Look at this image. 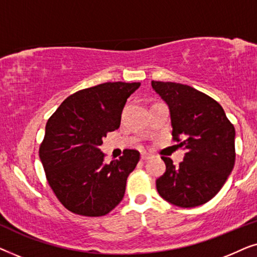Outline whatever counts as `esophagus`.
Masks as SVG:
<instances>
[{"instance_id":"obj_1","label":"esophagus","mask_w":257,"mask_h":257,"mask_svg":"<svg viewBox=\"0 0 257 257\" xmlns=\"http://www.w3.org/2000/svg\"><path fill=\"white\" fill-rule=\"evenodd\" d=\"M150 158H151L150 153H146V152L142 153V160H147V159H150Z\"/></svg>"}]
</instances>
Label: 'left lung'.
I'll return each instance as SVG.
<instances>
[{
	"label": "left lung",
	"instance_id": "1",
	"mask_svg": "<svg viewBox=\"0 0 257 257\" xmlns=\"http://www.w3.org/2000/svg\"><path fill=\"white\" fill-rule=\"evenodd\" d=\"M152 87L170 107L173 140L187 151L179 166L161 157L166 172L157 179V191L182 208L203 205L219 193L233 171L234 125L216 100L194 87L156 80Z\"/></svg>",
	"mask_w": 257,
	"mask_h": 257
}]
</instances>
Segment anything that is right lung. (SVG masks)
<instances>
[{
  "mask_svg": "<svg viewBox=\"0 0 257 257\" xmlns=\"http://www.w3.org/2000/svg\"><path fill=\"white\" fill-rule=\"evenodd\" d=\"M140 83H104L69 96L45 126L40 158L55 195L83 216L110 213L125 194L126 180L140 159L136 150L106 164L103 138L120 125L126 100Z\"/></svg>",
  "mask_w": 257,
  "mask_h": 257,
  "instance_id": "obj_1",
  "label": "right lung"
}]
</instances>
